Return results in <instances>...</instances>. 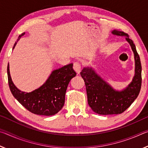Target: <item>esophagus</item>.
Returning a JSON list of instances; mask_svg holds the SVG:
<instances>
[{
  "mask_svg": "<svg viewBox=\"0 0 148 148\" xmlns=\"http://www.w3.org/2000/svg\"><path fill=\"white\" fill-rule=\"evenodd\" d=\"M73 68L74 69V71H76L77 73H79L80 71H81V70H82V64L79 61L74 62Z\"/></svg>",
  "mask_w": 148,
  "mask_h": 148,
  "instance_id": "34e87169",
  "label": "esophagus"
}]
</instances>
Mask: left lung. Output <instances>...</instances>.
Here are the masks:
<instances>
[{
	"label": "left lung",
	"instance_id": "8db88e82",
	"mask_svg": "<svg viewBox=\"0 0 148 148\" xmlns=\"http://www.w3.org/2000/svg\"><path fill=\"white\" fill-rule=\"evenodd\" d=\"M112 34L126 36L135 59V75L132 82L123 91H115L91 68H84L80 72L86 87L87 101L92 111L100 115L119 114L125 112L138 96L142 85V66L136 47L127 34L114 30Z\"/></svg>",
	"mask_w": 148,
	"mask_h": 148
}]
</instances>
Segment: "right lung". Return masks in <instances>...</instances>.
Segmentation results:
<instances>
[{
  "instance_id": "add662e5",
  "label": "right lung",
  "mask_w": 148,
  "mask_h": 148,
  "mask_svg": "<svg viewBox=\"0 0 148 148\" xmlns=\"http://www.w3.org/2000/svg\"><path fill=\"white\" fill-rule=\"evenodd\" d=\"M24 34L25 32L19 35L17 42ZM16 44V42L13 49ZM7 73L10 89L19 103L32 114L47 116L58 113L63 107L67 87L71 79L76 75L73 64L65 65L52 72L47 81L38 89L25 92L19 91L12 82L9 64Z\"/></svg>"
}]
</instances>
